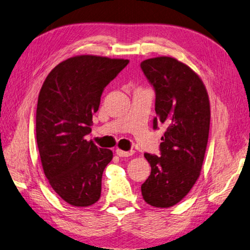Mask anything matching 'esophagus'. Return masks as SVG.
Returning a JSON list of instances; mask_svg holds the SVG:
<instances>
[{
    "instance_id": "1",
    "label": "esophagus",
    "mask_w": 250,
    "mask_h": 250,
    "mask_svg": "<svg viewBox=\"0 0 250 250\" xmlns=\"http://www.w3.org/2000/svg\"><path fill=\"white\" fill-rule=\"evenodd\" d=\"M134 154V150H128V151H124V150H121V149H117L116 150V155L118 157H129Z\"/></svg>"
}]
</instances>
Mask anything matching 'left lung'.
I'll return each instance as SVG.
<instances>
[{
    "label": "left lung",
    "instance_id": "1",
    "mask_svg": "<svg viewBox=\"0 0 250 250\" xmlns=\"http://www.w3.org/2000/svg\"><path fill=\"white\" fill-rule=\"evenodd\" d=\"M141 68L156 93L152 126L164 124L160 156L145 152L151 172L142 194L155 208H170L185 198L202 168L209 130V101L193 70L171 57L144 60Z\"/></svg>",
    "mask_w": 250,
    "mask_h": 250
}]
</instances>
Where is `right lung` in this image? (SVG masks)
Instances as JSON below:
<instances>
[{
    "instance_id": "obj_1",
    "label": "right lung",
    "mask_w": 250,
    "mask_h": 250,
    "mask_svg": "<svg viewBox=\"0 0 250 250\" xmlns=\"http://www.w3.org/2000/svg\"><path fill=\"white\" fill-rule=\"evenodd\" d=\"M129 60L83 55L51 70L38 95L36 139L43 172L52 189L73 207L99 201L102 174L113 152L84 136L91 133L104 87Z\"/></svg>"
}]
</instances>
